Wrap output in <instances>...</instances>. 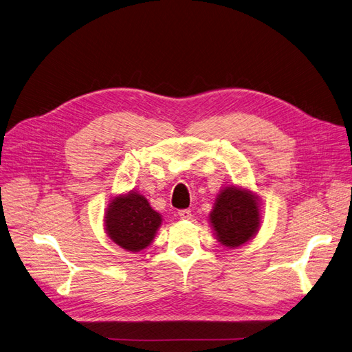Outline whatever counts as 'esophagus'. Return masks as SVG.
<instances>
[{
  "label": "esophagus",
  "instance_id": "esophagus-1",
  "mask_svg": "<svg viewBox=\"0 0 352 352\" xmlns=\"http://www.w3.org/2000/svg\"><path fill=\"white\" fill-rule=\"evenodd\" d=\"M177 214L180 217V220H190V218H192L190 210H180Z\"/></svg>",
  "mask_w": 352,
  "mask_h": 352
}]
</instances>
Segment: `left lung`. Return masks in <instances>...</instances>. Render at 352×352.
Returning <instances> with one entry per match:
<instances>
[{"instance_id":"left-lung-1","label":"left lung","mask_w":352,"mask_h":352,"mask_svg":"<svg viewBox=\"0 0 352 352\" xmlns=\"http://www.w3.org/2000/svg\"><path fill=\"white\" fill-rule=\"evenodd\" d=\"M208 221L218 243L228 249H237L259 232L262 223L261 199L250 188L223 186L208 214Z\"/></svg>"}]
</instances>
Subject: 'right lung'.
Listing matches in <instances>:
<instances>
[{"instance_id":"right-lung-1","label":"right lung","mask_w":352,"mask_h":352,"mask_svg":"<svg viewBox=\"0 0 352 352\" xmlns=\"http://www.w3.org/2000/svg\"><path fill=\"white\" fill-rule=\"evenodd\" d=\"M163 223L160 212L138 190L115 195L107 204L103 217L106 236L115 245L138 253L147 249Z\"/></svg>"}]
</instances>
